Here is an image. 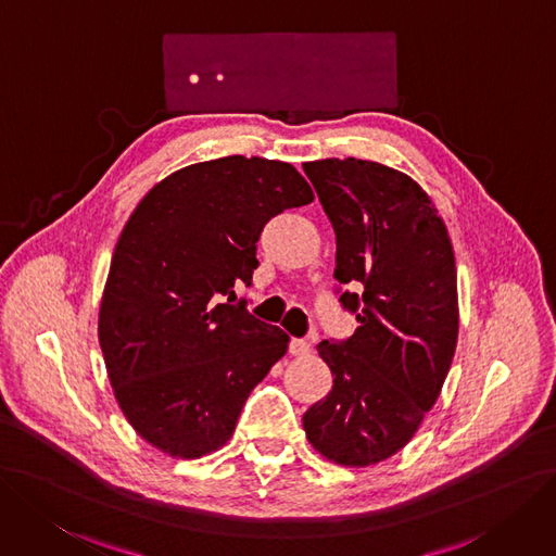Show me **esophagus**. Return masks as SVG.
Returning a JSON list of instances; mask_svg holds the SVG:
<instances>
[{"instance_id": "esophagus-1", "label": "esophagus", "mask_w": 556, "mask_h": 556, "mask_svg": "<svg viewBox=\"0 0 556 556\" xmlns=\"http://www.w3.org/2000/svg\"><path fill=\"white\" fill-rule=\"evenodd\" d=\"M309 351H312V343H309V341H304V339H291V343H289V353H291V355L304 357V355H309Z\"/></svg>"}]
</instances>
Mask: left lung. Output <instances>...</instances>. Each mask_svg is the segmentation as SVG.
I'll list each match as a JSON object with an SVG mask.
<instances>
[{"instance_id": "obj_1", "label": "left lung", "mask_w": 556, "mask_h": 556, "mask_svg": "<svg viewBox=\"0 0 556 556\" xmlns=\"http://www.w3.org/2000/svg\"><path fill=\"white\" fill-rule=\"evenodd\" d=\"M304 174L337 233L339 302L359 323L318 343L334 384L304 413V433L337 465H376L413 440L454 359V247L433 201L392 167L327 157Z\"/></svg>"}]
</instances>
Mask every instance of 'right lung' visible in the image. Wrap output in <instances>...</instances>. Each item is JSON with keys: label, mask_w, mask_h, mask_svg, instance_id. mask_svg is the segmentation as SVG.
Here are the masks:
<instances>
[{"label": "right lung", "mask_w": 556, "mask_h": 556, "mask_svg": "<svg viewBox=\"0 0 556 556\" xmlns=\"http://www.w3.org/2000/svg\"><path fill=\"white\" fill-rule=\"evenodd\" d=\"M314 201L293 164L229 155L174 172L139 201L114 247L98 339L137 433L174 458L233 435L289 334L236 302L263 226Z\"/></svg>", "instance_id": "add662e5"}]
</instances>
